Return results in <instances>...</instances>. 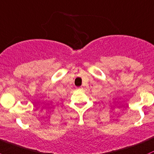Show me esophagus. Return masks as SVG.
<instances>
[{
    "label": "esophagus",
    "instance_id": "obj_1",
    "mask_svg": "<svg viewBox=\"0 0 154 154\" xmlns=\"http://www.w3.org/2000/svg\"><path fill=\"white\" fill-rule=\"evenodd\" d=\"M82 89H83V87H78V88H77V90H82Z\"/></svg>",
    "mask_w": 154,
    "mask_h": 154
}]
</instances>
